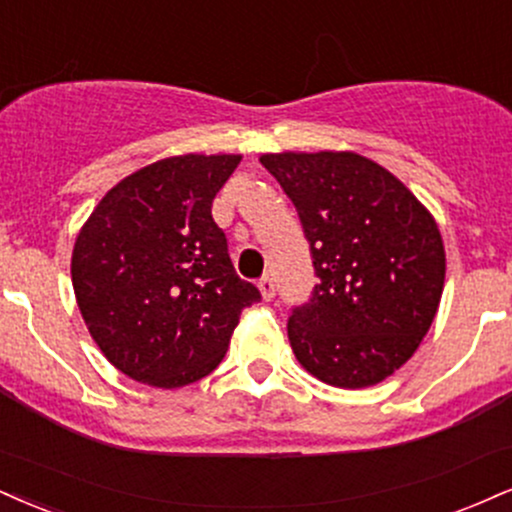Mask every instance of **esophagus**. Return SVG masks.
<instances>
[{
    "instance_id": "obj_1",
    "label": "esophagus",
    "mask_w": 512,
    "mask_h": 512,
    "mask_svg": "<svg viewBox=\"0 0 512 512\" xmlns=\"http://www.w3.org/2000/svg\"><path fill=\"white\" fill-rule=\"evenodd\" d=\"M257 288H260V293H262L264 300H272L274 295H276V286H274L272 276H262V279L257 281Z\"/></svg>"
}]
</instances>
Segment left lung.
Returning <instances> with one entry per match:
<instances>
[{"label": "left lung", "mask_w": 512, "mask_h": 512, "mask_svg": "<svg viewBox=\"0 0 512 512\" xmlns=\"http://www.w3.org/2000/svg\"><path fill=\"white\" fill-rule=\"evenodd\" d=\"M319 276L288 319L295 360L338 389L374 386L415 355L439 310V224L389 169L357 152H267Z\"/></svg>", "instance_id": "8db88e82"}]
</instances>
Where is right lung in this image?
I'll return each instance as SVG.
<instances>
[{
	"mask_svg": "<svg viewBox=\"0 0 512 512\" xmlns=\"http://www.w3.org/2000/svg\"><path fill=\"white\" fill-rule=\"evenodd\" d=\"M240 155H178L133 171L80 226L71 281L90 336L140 384L214 372L260 291L233 269L212 200Z\"/></svg>",
	"mask_w": 512,
	"mask_h": 512,
	"instance_id": "right-lung-1",
	"label": "right lung"
}]
</instances>
